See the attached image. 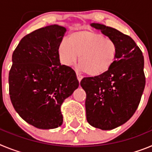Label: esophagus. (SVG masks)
Listing matches in <instances>:
<instances>
[{
	"instance_id": "esophagus-1",
	"label": "esophagus",
	"mask_w": 152,
	"mask_h": 152,
	"mask_svg": "<svg viewBox=\"0 0 152 152\" xmlns=\"http://www.w3.org/2000/svg\"><path fill=\"white\" fill-rule=\"evenodd\" d=\"M76 75H77V80H78V81H79V82H80V80H82V78H83V76H82V75H80V74H79V73H76Z\"/></svg>"
}]
</instances>
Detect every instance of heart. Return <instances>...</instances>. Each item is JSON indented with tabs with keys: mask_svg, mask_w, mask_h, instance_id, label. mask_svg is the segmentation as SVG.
Instances as JSON below:
<instances>
[{
	"mask_svg": "<svg viewBox=\"0 0 152 152\" xmlns=\"http://www.w3.org/2000/svg\"><path fill=\"white\" fill-rule=\"evenodd\" d=\"M60 60L67 66L73 65L79 56V68L91 76L105 73L117 56L116 42L94 31L79 30L71 33L68 40L60 42Z\"/></svg>",
	"mask_w": 152,
	"mask_h": 152,
	"instance_id": "1",
	"label": "heart"
}]
</instances>
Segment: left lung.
<instances>
[{
	"instance_id": "left-lung-1",
	"label": "left lung",
	"mask_w": 152,
	"mask_h": 152,
	"mask_svg": "<svg viewBox=\"0 0 152 152\" xmlns=\"http://www.w3.org/2000/svg\"><path fill=\"white\" fill-rule=\"evenodd\" d=\"M116 42V61L105 73L84 77L80 86L86 92L88 123L102 130L119 127L133 116L145 85L144 57L134 40L103 24H91Z\"/></svg>"
}]
</instances>
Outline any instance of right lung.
<instances>
[{"label": "right lung", "instance_id": "obj_1", "mask_svg": "<svg viewBox=\"0 0 152 152\" xmlns=\"http://www.w3.org/2000/svg\"><path fill=\"white\" fill-rule=\"evenodd\" d=\"M66 28L50 25L24 36L12 56L9 92L26 123L41 129L61 126V106L78 88L75 71L61 64L58 48Z\"/></svg>", "mask_w": 152, "mask_h": 152}]
</instances>
